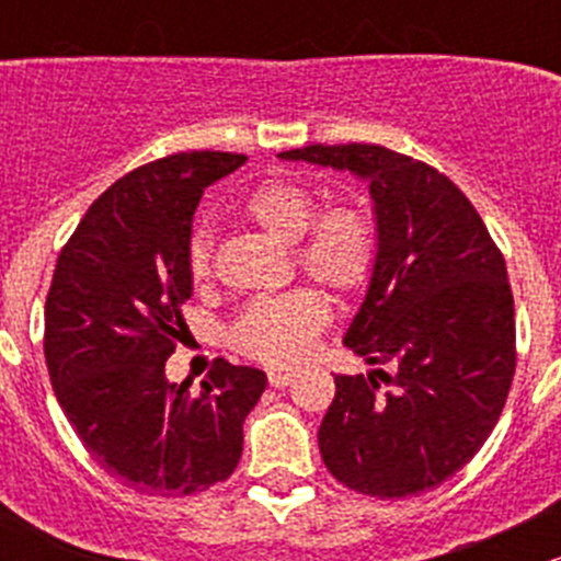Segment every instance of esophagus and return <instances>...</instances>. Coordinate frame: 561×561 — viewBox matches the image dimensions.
Instances as JSON below:
<instances>
[{
  "instance_id": "1",
  "label": "esophagus",
  "mask_w": 561,
  "mask_h": 561,
  "mask_svg": "<svg viewBox=\"0 0 561 561\" xmlns=\"http://www.w3.org/2000/svg\"><path fill=\"white\" fill-rule=\"evenodd\" d=\"M293 371L290 369H274V371H268V382L274 388H285V386H290L293 382Z\"/></svg>"
}]
</instances>
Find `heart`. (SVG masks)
Returning a JSON list of instances; mask_svg holds the SVG:
<instances>
[{
  "label": "heart",
  "instance_id": "heart-1",
  "mask_svg": "<svg viewBox=\"0 0 561 561\" xmlns=\"http://www.w3.org/2000/svg\"><path fill=\"white\" fill-rule=\"evenodd\" d=\"M241 211L260 230L293 244L298 268L331 290L355 293L375 274L380 241L375 217L360 203L336 201L317 211V197L307 186L293 179H268L249 192ZM186 265L195 282L211 279V241L203 230L190 239ZM328 317L325 296L314 287L260 298L236 320L233 344L263 364H293L307 355Z\"/></svg>",
  "mask_w": 561,
  "mask_h": 561
}]
</instances>
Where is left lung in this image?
Returning <instances> with one entry per match:
<instances>
[{
  "instance_id": "1",
  "label": "left lung",
  "mask_w": 561,
  "mask_h": 561,
  "mask_svg": "<svg viewBox=\"0 0 561 561\" xmlns=\"http://www.w3.org/2000/svg\"><path fill=\"white\" fill-rule=\"evenodd\" d=\"M279 157L353 171L375 197L380 252L344 344L377 369L336 377L322 461L366 496L437 489L483 448L516 375L505 257L469 197L426 162L377 144Z\"/></svg>"
}]
</instances>
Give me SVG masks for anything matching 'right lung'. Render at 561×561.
Masks as SVG:
<instances>
[{
    "instance_id": "1",
    "label": "right lung",
    "mask_w": 561,
    "mask_h": 561,
    "mask_svg": "<svg viewBox=\"0 0 561 561\" xmlns=\"http://www.w3.org/2000/svg\"><path fill=\"white\" fill-rule=\"evenodd\" d=\"M244 160L181 151L135 168L89 206L56 260L43 336L50 386L83 448L140 494L186 496L228 480L265 390L263 371L225 358L197 393L165 380L186 331L192 214Z\"/></svg>"
}]
</instances>
